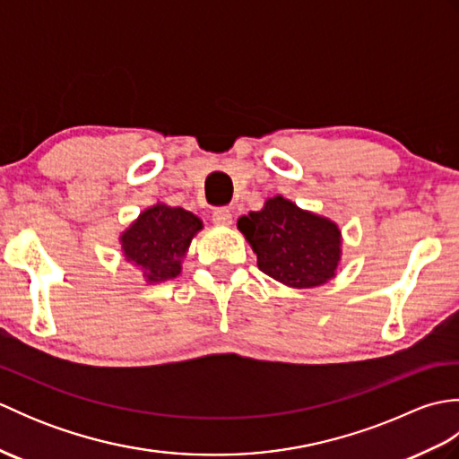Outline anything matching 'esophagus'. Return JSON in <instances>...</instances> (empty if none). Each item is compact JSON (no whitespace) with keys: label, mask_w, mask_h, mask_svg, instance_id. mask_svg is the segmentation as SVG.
I'll use <instances>...</instances> for the list:
<instances>
[{"label":"esophagus","mask_w":459,"mask_h":459,"mask_svg":"<svg viewBox=\"0 0 459 459\" xmlns=\"http://www.w3.org/2000/svg\"><path fill=\"white\" fill-rule=\"evenodd\" d=\"M212 222L217 224H230L232 222V214L227 207H221V209H214L212 211Z\"/></svg>","instance_id":"34e87169"}]
</instances>
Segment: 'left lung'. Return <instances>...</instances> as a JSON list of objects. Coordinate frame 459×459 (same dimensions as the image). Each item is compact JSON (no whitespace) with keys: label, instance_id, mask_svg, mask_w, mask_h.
Instances as JSON below:
<instances>
[{"label":"left lung","instance_id":"obj_1","mask_svg":"<svg viewBox=\"0 0 459 459\" xmlns=\"http://www.w3.org/2000/svg\"><path fill=\"white\" fill-rule=\"evenodd\" d=\"M237 227L255 250L258 268L280 284L317 288L337 274L343 242L337 222L299 209L281 195L240 217Z\"/></svg>","mask_w":459,"mask_h":459}]
</instances>
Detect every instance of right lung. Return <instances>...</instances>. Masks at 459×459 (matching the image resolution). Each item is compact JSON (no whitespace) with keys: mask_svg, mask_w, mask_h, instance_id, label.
<instances>
[{"mask_svg":"<svg viewBox=\"0 0 459 459\" xmlns=\"http://www.w3.org/2000/svg\"><path fill=\"white\" fill-rule=\"evenodd\" d=\"M201 229L203 221L191 211L155 203L120 235L122 255L148 284H160L181 274V262Z\"/></svg>","mask_w":459,"mask_h":459,"instance_id":"right-lung-1","label":"right lung"}]
</instances>
